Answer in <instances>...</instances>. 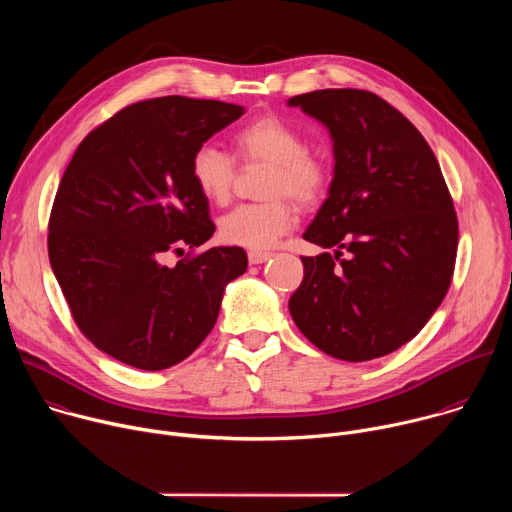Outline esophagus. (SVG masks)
Here are the masks:
<instances>
[{
    "mask_svg": "<svg viewBox=\"0 0 512 512\" xmlns=\"http://www.w3.org/2000/svg\"><path fill=\"white\" fill-rule=\"evenodd\" d=\"M271 255L273 253H269V251H249V263L251 265H259V263H265L267 259H271Z\"/></svg>",
    "mask_w": 512,
    "mask_h": 512,
    "instance_id": "34e87169",
    "label": "esophagus"
}]
</instances>
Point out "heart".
<instances>
[{
    "mask_svg": "<svg viewBox=\"0 0 512 512\" xmlns=\"http://www.w3.org/2000/svg\"><path fill=\"white\" fill-rule=\"evenodd\" d=\"M235 154L243 164L265 162L261 202H247L223 216L218 233L229 245L269 249L298 225V206L320 202L330 186L328 162L308 150L306 135L287 119L265 113L251 119L233 135ZM235 158L214 143H202L190 158V178L212 204L231 200L235 184ZM292 197L289 199L288 196Z\"/></svg>",
    "mask_w": 512,
    "mask_h": 512,
    "instance_id": "b5f03b06",
    "label": "heart"
}]
</instances>
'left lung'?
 <instances>
[{
	"label": "left lung",
	"instance_id": "obj_1",
	"mask_svg": "<svg viewBox=\"0 0 512 512\" xmlns=\"http://www.w3.org/2000/svg\"><path fill=\"white\" fill-rule=\"evenodd\" d=\"M334 139V180L304 239L289 314L322 352L350 362L409 342L440 308L458 253L454 200L417 127L371 91L324 89L287 101Z\"/></svg>",
	"mask_w": 512,
	"mask_h": 512
}]
</instances>
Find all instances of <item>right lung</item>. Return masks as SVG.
<instances>
[{"instance_id": "right-lung-1", "label": "right lung", "mask_w": 512, "mask_h": 512, "mask_svg": "<svg viewBox=\"0 0 512 512\" xmlns=\"http://www.w3.org/2000/svg\"><path fill=\"white\" fill-rule=\"evenodd\" d=\"M243 107L190 97L127 105L95 127L58 184L48 257L79 330L141 371L190 356L212 330L223 291L247 269L241 247L194 253L214 233L190 158ZM184 260L168 266V254Z\"/></svg>"}]
</instances>
